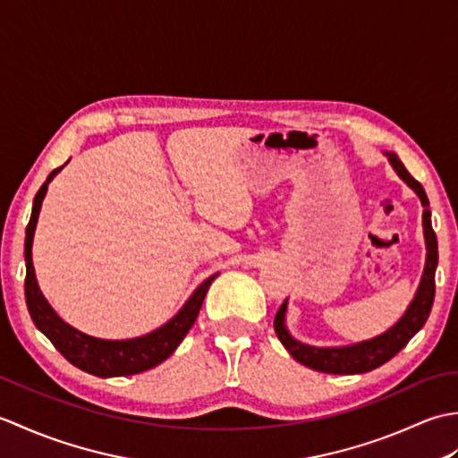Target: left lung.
Instances as JSON below:
<instances>
[{"label": "left lung", "instance_id": "1", "mask_svg": "<svg viewBox=\"0 0 458 458\" xmlns=\"http://www.w3.org/2000/svg\"><path fill=\"white\" fill-rule=\"evenodd\" d=\"M384 155L387 157V161H390L394 171L397 173V177H400L407 187L420 197L423 204V236H425L427 256H425V267H423L420 287H417L415 297L411 299V303L407 305L405 313L394 327H390L386 333L377 335L374 338H368V340H362V343H354L346 346H310L293 338L285 323V317H287V299H285L274 320L276 335L281 340V344L287 348V352L293 356L297 362H301L310 369H317V372L364 374V372H369V369L386 364L387 360H392L417 333H420L427 317L431 313L433 299H435V269H437V261H439V251H437V236L431 226L429 200H427V194L421 187V182H417L411 177L410 171L403 167L400 157H397L394 151H384Z\"/></svg>", "mask_w": 458, "mask_h": 458}]
</instances>
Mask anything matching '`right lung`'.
<instances>
[{"mask_svg":"<svg viewBox=\"0 0 458 458\" xmlns=\"http://www.w3.org/2000/svg\"><path fill=\"white\" fill-rule=\"evenodd\" d=\"M63 167H58L48 174L43 187L35 194L31 218H29L25 230V301L29 315H31L35 327L51 340L58 352L76 368L84 369V372L98 377L133 376L145 372V369L155 368L161 364L163 360H167L182 343V338L187 336L191 327L194 325V320L199 317V310L202 307L204 297H207L210 284L218 277V274L204 279L202 284L194 289V293L187 299V303L181 307L177 315L169 318L167 323L161 325L159 328H155L143 336L125 340H106L81 333L79 328L64 323L41 293V287L37 284L33 267V238L38 212H41L48 182L56 177L58 171H63Z\"/></svg>","mask_w":458,"mask_h":458,"instance_id":"add662e5","label":"right lung"}]
</instances>
